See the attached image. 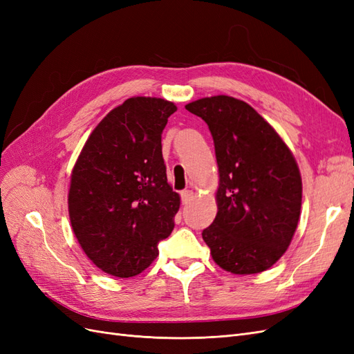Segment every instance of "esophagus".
Listing matches in <instances>:
<instances>
[{"label":"esophagus","mask_w":354,"mask_h":354,"mask_svg":"<svg viewBox=\"0 0 354 354\" xmlns=\"http://www.w3.org/2000/svg\"><path fill=\"white\" fill-rule=\"evenodd\" d=\"M192 198H194V192H192V190L181 192V202H183V203H189L192 201Z\"/></svg>","instance_id":"34e87169"}]
</instances>
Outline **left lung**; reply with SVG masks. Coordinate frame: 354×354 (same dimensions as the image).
Returning a JSON list of instances; mask_svg holds the SVG:
<instances>
[{
	"label": "left lung",
	"mask_w": 354,
	"mask_h": 354,
	"mask_svg": "<svg viewBox=\"0 0 354 354\" xmlns=\"http://www.w3.org/2000/svg\"><path fill=\"white\" fill-rule=\"evenodd\" d=\"M207 122L218 165L217 216L202 238L212 260L234 274L264 272L292 241L303 185L295 158L248 103L214 95L186 104Z\"/></svg>",
	"instance_id": "obj_1"
}]
</instances>
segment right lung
<instances>
[{
  "mask_svg": "<svg viewBox=\"0 0 354 354\" xmlns=\"http://www.w3.org/2000/svg\"><path fill=\"white\" fill-rule=\"evenodd\" d=\"M176 111L164 99H127L94 128L75 162L71 224L104 273H142L174 229L180 196L168 185L160 134Z\"/></svg>",
  "mask_w": 354,
  "mask_h": 354,
  "instance_id": "right-lung-1",
  "label": "right lung"
}]
</instances>
